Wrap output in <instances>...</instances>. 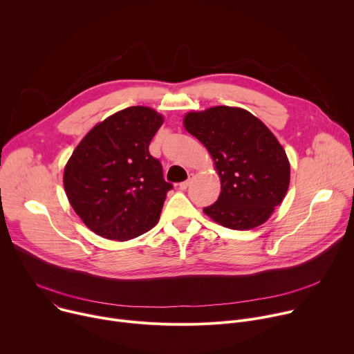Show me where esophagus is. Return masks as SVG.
<instances>
[{
	"mask_svg": "<svg viewBox=\"0 0 354 354\" xmlns=\"http://www.w3.org/2000/svg\"><path fill=\"white\" fill-rule=\"evenodd\" d=\"M192 179H193V175H189V179H187V180L179 183V189H180V190H186L187 186L192 183Z\"/></svg>",
	"mask_w": 354,
	"mask_h": 354,
	"instance_id": "esophagus-1",
	"label": "esophagus"
}]
</instances>
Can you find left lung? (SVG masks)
Instances as JSON below:
<instances>
[{"label": "left lung", "mask_w": 354, "mask_h": 354, "mask_svg": "<svg viewBox=\"0 0 354 354\" xmlns=\"http://www.w3.org/2000/svg\"><path fill=\"white\" fill-rule=\"evenodd\" d=\"M185 129L209 149L221 179L216 203L203 212L231 230L263 224L288 189L290 162L273 133L241 108L190 112Z\"/></svg>", "instance_id": "left-lung-1"}]
</instances>
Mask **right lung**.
I'll use <instances>...</instances> for the list:
<instances>
[{
	"label": "right lung",
	"instance_id": "right-lung-1",
	"mask_svg": "<svg viewBox=\"0 0 354 354\" xmlns=\"http://www.w3.org/2000/svg\"><path fill=\"white\" fill-rule=\"evenodd\" d=\"M162 123L154 109L131 106L96 124L74 149L64 189L74 212L95 234L127 241L158 223L174 187L148 151Z\"/></svg>",
	"mask_w": 354,
	"mask_h": 354
}]
</instances>
